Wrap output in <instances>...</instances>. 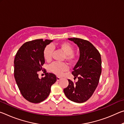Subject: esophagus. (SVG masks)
Instances as JSON below:
<instances>
[{
    "mask_svg": "<svg viewBox=\"0 0 124 124\" xmlns=\"http://www.w3.org/2000/svg\"><path fill=\"white\" fill-rule=\"evenodd\" d=\"M56 79H57V81H59V80H60L61 79V78L59 77H56Z\"/></svg>",
    "mask_w": 124,
    "mask_h": 124,
    "instance_id": "34e87169",
    "label": "esophagus"
}]
</instances>
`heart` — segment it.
<instances>
[{"mask_svg":"<svg viewBox=\"0 0 124 124\" xmlns=\"http://www.w3.org/2000/svg\"><path fill=\"white\" fill-rule=\"evenodd\" d=\"M54 47V46H52ZM57 47L63 52L66 54V59L70 63H72L74 60V55L73 54L74 48L70 43L67 42H63L58 44ZM53 49L51 45H47L44 50L43 56L44 59L47 62H49L52 59ZM50 70L52 73L57 75H60L63 72H65L68 69V66L66 63H54L49 67Z\"/></svg>","mask_w":124,"mask_h":124,"instance_id":"heart-1","label":"heart"}]
</instances>
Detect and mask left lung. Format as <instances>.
<instances>
[{"mask_svg":"<svg viewBox=\"0 0 124 124\" xmlns=\"http://www.w3.org/2000/svg\"><path fill=\"white\" fill-rule=\"evenodd\" d=\"M77 44L80 56L73 68L72 74L78 80L74 83L68 79L69 85L63 90L69 100L83 103L91 97L97 87L101 74L102 61L100 52L89 41L82 39L68 38Z\"/></svg>","mask_w":124,"mask_h":124,"instance_id":"8db88e82","label":"left lung"}]
</instances>
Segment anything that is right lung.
<instances>
[{"mask_svg": "<svg viewBox=\"0 0 124 124\" xmlns=\"http://www.w3.org/2000/svg\"><path fill=\"white\" fill-rule=\"evenodd\" d=\"M52 41L41 39L26 42L15 56V79L23 97L30 102L38 103L44 101L57 80L52 73H45V77L41 79L38 74L45 63L44 50Z\"/></svg>", "mask_w": 124, "mask_h": 124, "instance_id": "right-lung-1", "label": "right lung"}]
</instances>
